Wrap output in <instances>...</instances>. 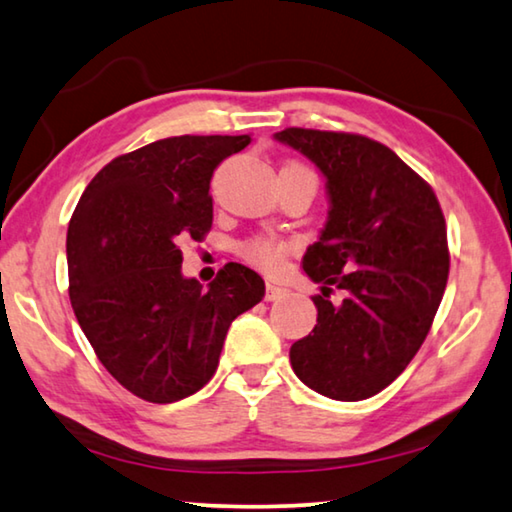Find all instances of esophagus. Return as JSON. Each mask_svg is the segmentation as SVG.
Instances as JSON below:
<instances>
[{
  "label": "esophagus",
  "mask_w": 512,
  "mask_h": 512,
  "mask_svg": "<svg viewBox=\"0 0 512 512\" xmlns=\"http://www.w3.org/2000/svg\"><path fill=\"white\" fill-rule=\"evenodd\" d=\"M287 293H289V289L280 287V284H275V282H268V284H266V300H268V302L282 300L284 296H287Z\"/></svg>",
  "instance_id": "obj_1"
}]
</instances>
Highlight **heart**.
<instances>
[{
    "label": "heart",
    "mask_w": 512,
    "mask_h": 512,
    "mask_svg": "<svg viewBox=\"0 0 512 512\" xmlns=\"http://www.w3.org/2000/svg\"><path fill=\"white\" fill-rule=\"evenodd\" d=\"M237 250L241 259H246L248 264L262 268L264 273H277L284 264V257L289 255L291 244L289 241L273 239V237H253V239L241 241Z\"/></svg>",
    "instance_id": "heart-1"
}]
</instances>
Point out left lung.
I'll return each mask as SVG.
<instances>
[{
    "label": "left lung",
    "mask_w": 512,
    "mask_h": 512,
    "mask_svg": "<svg viewBox=\"0 0 512 512\" xmlns=\"http://www.w3.org/2000/svg\"><path fill=\"white\" fill-rule=\"evenodd\" d=\"M323 171L329 214L302 268L323 284L291 368L325 397L359 402L402 375L427 339L449 275L445 216L429 183L388 146L354 133H275ZM343 288L332 306L328 293Z\"/></svg>",
    "instance_id": "8db88e82"
}]
</instances>
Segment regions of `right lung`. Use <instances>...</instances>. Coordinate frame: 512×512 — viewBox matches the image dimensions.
<instances>
[{
  "instance_id": "1",
  "label": "right lung",
  "mask_w": 512,
  "mask_h": 512,
  "mask_svg": "<svg viewBox=\"0 0 512 512\" xmlns=\"http://www.w3.org/2000/svg\"><path fill=\"white\" fill-rule=\"evenodd\" d=\"M248 144L250 135H180L119 155L69 221L76 320L103 368L146 402L201 391L232 320L264 298L262 277L241 264H225L207 289L180 271V239L212 228L214 169Z\"/></svg>"
}]
</instances>
